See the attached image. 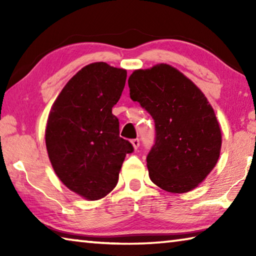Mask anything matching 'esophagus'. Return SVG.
<instances>
[{"label": "esophagus", "instance_id": "esophagus-1", "mask_svg": "<svg viewBox=\"0 0 256 256\" xmlns=\"http://www.w3.org/2000/svg\"><path fill=\"white\" fill-rule=\"evenodd\" d=\"M131 144H132V146H133V148L136 150V149L138 148V146H140V140H138V138H134V140L131 141Z\"/></svg>", "mask_w": 256, "mask_h": 256}]
</instances>
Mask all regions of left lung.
<instances>
[{
	"label": "left lung",
	"instance_id": "8db88e82",
	"mask_svg": "<svg viewBox=\"0 0 256 256\" xmlns=\"http://www.w3.org/2000/svg\"><path fill=\"white\" fill-rule=\"evenodd\" d=\"M130 97L152 116L154 144L146 156L149 177L167 192L196 188L214 170L222 130L198 86L175 68L157 64L128 78Z\"/></svg>",
	"mask_w": 256,
	"mask_h": 256
}]
</instances>
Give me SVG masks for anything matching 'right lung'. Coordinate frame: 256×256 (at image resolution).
Returning a JSON list of instances; mask_svg holds the SVG:
<instances>
[{
    "label": "right lung",
    "mask_w": 256,
    "mask_h": 256,
    "mask_svg": "<svg viewBox=\"0 0 256 256\" xmlns=\"http://www.w3.org/2000/svg\"><path fill=\"white\" fill-rule=\"evenodd\" d=\"M125 80L123 68L89 64L71 78L50 112L45 140L52 166L68 188L86 200L112 190L125 156L133 152L112 114Z\"/></svg>",
    "instance_id": "add662e5"
}]
</instances>
